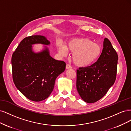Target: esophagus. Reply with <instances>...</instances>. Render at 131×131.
<instances>
[{"label":"esophagus","instance_id":"34e87169","mask_svg":"<svg viewBox=\"0 0 131 131\" xmlns=\"http://www.w3.org/2000/svg\"><path fill=\"white\" fill-rule=\"evenodd\" d=\"M66 69H72V66L69 64H67L66 66Z\"/></svg>","mask_w":131,"mask_h":131}]
</instances>
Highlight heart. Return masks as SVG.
<instances>
[{
    "label": "heart",
    "instance_id": "heart-1",
    "mask_svg": "<svg viewBox=\"0 0 131 131\" xmlns=\"http://www.w3.org/2000/svg\"><path fill=\"white\" fill-rule=\"evenodd\" d=\"M58 52L62 56H66L69 50L73 52L72 59L77 66L85 67L98 59L102 53V47L87 38H74L67 42V46L61 41L57 42Z\"/></svg>",
    "mask_w": 131,
    "mask_h": 131
}]
</instances>
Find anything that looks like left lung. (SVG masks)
Returning a JSON list of instances; mask_svg holds the SVG:
<instances>
[{"instance_id":"left-lung-1","label":"left lung","mask_w":131,"mask_h":131,"mask_svg":"<svg viewBox=\"0 0 131 131\" xmlns=\"http://www.w3.org/2000/svg\"><path fill=\"white\" fill-rule=\"evenodd\" d=\"M117 61L116 52L110 41L105 38L97 61L77 70V90L84 102H96L106 94L115 81Z\"/></svg>"}]
</instances>
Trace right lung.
<instances>
[{
	"label": "right lung",
	"instance_id": "right-lung-1",
	"mask_svg": "<svg viewBox=\"0 0 131 131\" xmlns=\"http://www.w3.org/2000/svg\"><path fill=\"white\" fill-rule=\"evenodd\" d=\"M45 45L40 52L33 50V44ZM50 42L42 35L27 37L20 42L11 59L12 78L17 89L35 102L45 100L51 94L55 81L64 72L66 63L54 59L47 46Z\"/></svg>",
	"mask_w": 131,
	"mask_h": 131
}]
</instances>
